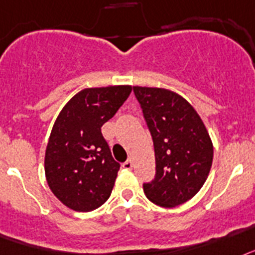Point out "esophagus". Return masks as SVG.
I'll return each mask as SVG.
<instances>
[{"label": "esophagus", "instance_id": "34e87169", "mask_svg": "<svg viewBox=\"0 0 255 255\" xmlns=\"http://www.w3.org/2000/svg\"><path fill=\"white\" fill-rule=\"evenodd\" d=\"M132 167H133V163L130 160H127L123 163V168H125V169H132Z\"/></svg>", "mask_w": 255, "mask_h": 255}]
</instances>
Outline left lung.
<instances>
[{
	"label": "left lung",
	"mask_w": 255,
	"mask_h": 255,
	"mask_svg": "<svg viewBox=\"0 0 255 255\" xmlns=\"http://www.w3.org/2000/svg\"><path fill=\"white\" fill-rule=\"evenodd\" d=\"M154 141L155 178L143 183L151 203L173 208L194 198L203 187L213 161V143L200 115L173 91L134 86Z\"/></svg>",
	"instance_id": "8db88e82"
}]
</instances>
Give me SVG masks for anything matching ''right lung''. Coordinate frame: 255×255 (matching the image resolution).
I'll use <instances>...</instances> for the list:
<instances>
[{"instance_id": "obj_1", "label": "right lung", "mask_w": 255, "mask_h": 255, "mask_svg": "<svg viewBox=\"0 0 255 255\" xmlns=\"http://www.w3.org/2000/svg\"><path fill=\"white\" fill-rule=\"evenodd\" d=\"M130 86L85 88L57 115L45 154L51 191L65 207L91 212L109 199L121 164L101 133L129 96Z\"/></svg>"}]
</instances>
